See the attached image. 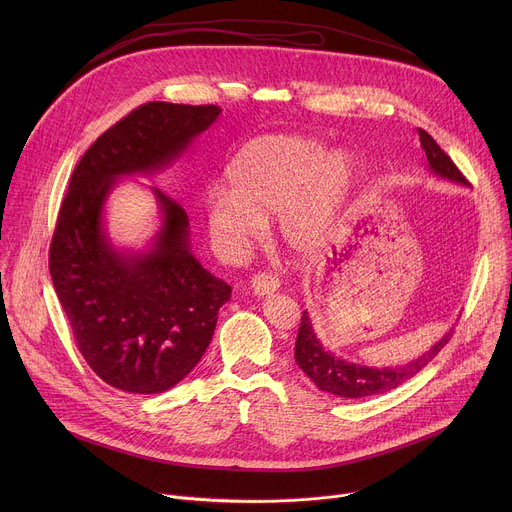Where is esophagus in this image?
I'll return each instance as SVG.
<instances>
[{
  "mask_svg": "<svg viewBox=\"0 0 512 512\" xmlns=\"http://www.w3.org/2000/svg\"><path fill=\"white\" fill-rule=\"evenodd\" d=\"M277 289H279V279L271 273H257L249 281V291L257 298L271 296L273 291H277Z\"/></svg>",
  "mask_w": 512,
  "mask_h": 512,
  "instance_id": "34e87169",
  "label": "esophagus"
}]
</instances>
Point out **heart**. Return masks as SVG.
<instances>
[{
	"mask_svg": "<svg viewBox=\"0 0 512 512\" xmlns=\"http://www.w3.org/2000/svg\"><path fill=\"white\" fill-rule=\"evenodd\" d=\"M356 176L346 150L326 152L302 135H265L249 141L227 168L229 190L214 188L204 202L206 227L216 247L243 255L265 235L277 214V231L289 251L318 257L328 245Z\"/></svg>",
	"mask_w": 512,
	"mask_h": 512,
	"instance_id": "heart-1",
	"label": "heart"
}]
</instances>
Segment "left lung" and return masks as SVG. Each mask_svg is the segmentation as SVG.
<instances>
[{
	"mask_svg": "<svg viewBox=\"0 0 512 512\" xmlns=\"http://www.w3.org/2000/svg\"><path fill=\"white\" fill-rule=\"evenodd\" d=\"M419 141L427 158V170L433 176L468 186V180L462 176V172L456 168L450 156L435 143V139L427 131L419 129ZM452 332L454 328H450L429 350H425L421 356L409 362L395 364V367H367V364L350 362L328 350L318 340L310 314L304 312L296 340V362L320 391L344 399H364L397 389L399 385L415 377L425 364L448 344Z\"/></svg>",
	"mask_w": 512,
	"mask_h": 512,
	"instance_id": "left-lung-1",
	"label": "left lung"
}]
</instances>
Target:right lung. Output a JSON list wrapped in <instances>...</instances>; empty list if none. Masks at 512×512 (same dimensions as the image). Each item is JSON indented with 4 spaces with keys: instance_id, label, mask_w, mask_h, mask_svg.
<instances>
[{
    "instance_id": "right-lung-1",
    "label": "right lung",
    "mask_w": 512,
    "mask_h": 512,
    "mask_svg": "<svg viewBox=\"0 0 512 512\" xmlns=\"http://www.w3.org/2000/svg\"><path fill=\"white\" fill-rule=\"evenodd\" d=\"M221 115L216 105L145 103L107 129L70 176L50 245L56 296L89 367L111 387L158 395L206 352L231 285L192 255L184 208L150 188L160 229L143 249L113 245L105 206L117 182L178 162Z\"/></svg>"
}]
</instances>
